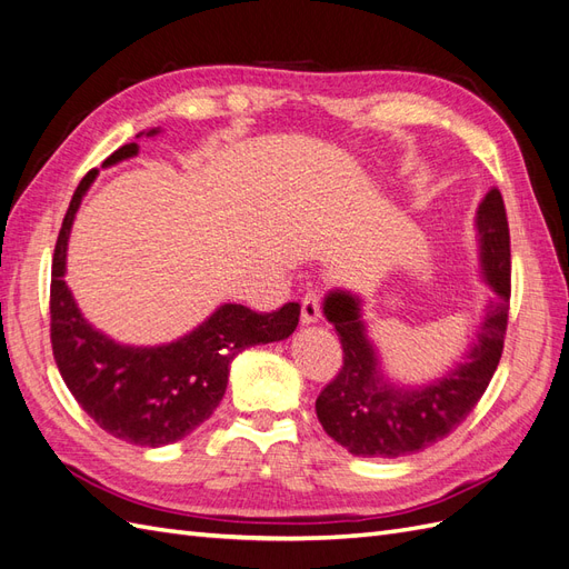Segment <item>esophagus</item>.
<instances>
[{
    "label": "esophagus",
    "mask_w": 569,
    "mask_h": 569,
    "mask_svg": "<svg viewBox=\"0 0 569 569\" xmlns=\"http://www.w3.org/2000/svg\"><path fill=\"white\" fill-rule=\"evenodd\" d=\"M320 318V295L318 291H308V295L301 299V322L311 325Z\"/></svg>",
    "instance_id": "1"
}]
</instances>
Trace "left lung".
<instances>
[{"label":"left lung","instance_id":"left-lung-1","mask_svg":"<svg viewBox=\"0 0 569 569\" xmlns=\"http://www.w3.org/2000/svg\"><path fill=\"white\" fill-rule=\"evenodd\" d=\"M477 230L481 270L496 299L487 306L468 358L437 382L420 389L387 382L360 320V301L341 289L325 299V316L339 335L343 363L320 391L316 412L325 432L349 453L399 458L425 451L449 437L487 391L503 353L510 311V230L496 187L479 203Z\"/></svg>","mask_w":569,"mask_h":569}]
</instances>
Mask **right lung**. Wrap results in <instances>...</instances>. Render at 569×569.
<instances>
[{
	"instance_id": "1",
	"label": "right lung",
	"mask_w": 569,
	"mask_h": 569,
	"mask_svg": "<svg viewBox=\"0 0 569 569\" xmlns=\"http://www.w3.org/2000/svg\"><path fill=\"white\" fill-rule=\"evenodd\" d=\"M137 149L134 142L116 149L104 168L134 157ZM97 173L94 168L80 180L54 247L49 289L51 351L66 387L104 432L157 449L209 420L226 393L232 358L256 343L287 339L297 330L301 306L289 301L272 313H258L242 303H226L197 330L163 347H123L101 335L82 318L63 280L68 234Z\"/></svg>"
}]
</instances>
